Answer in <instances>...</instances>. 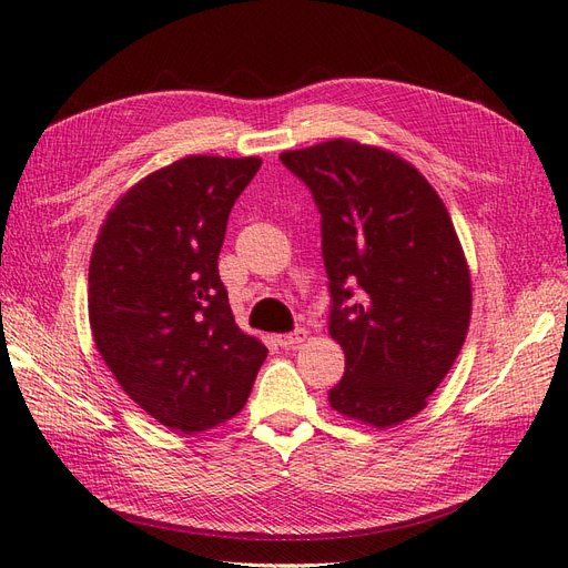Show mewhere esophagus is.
<instances>
[{"label": "esophagus", "instance_id": "esophagus-1", "mask_svg": "<svg viewBox=\"0 0 568 568\" xmlns=\"http://www.w3.org/2000/svg\"><path fill=\"white\" fill-rule=\"evenodd\" d=\"M305 338H307V332L305 329H296V332L280 336L277 341H280V346H284V348H294V346H301Z\"/></svg>", "mask_w": 568, "mask_h": 568}]
</instances>
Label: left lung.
Listing matches in <instances>:
<instances>
[{"label": "left lung", "instance_id": "8db88e82", "mask_svg": "<svg viewBox=\"0 0 568 568\" xmlns=\"http://www.w3.org/2000/svg\"><path fill=\"white\" fill-rule=\"evenodd\" d=\"M280 159L322 213L329 334L346 353L329 405L382 432L403 424L426 407L469 332L471 274L450 213L419 170L384 146L338 136Z\"/></svg>", "mask_w": 568, "mask_h": 568}]
</instances>
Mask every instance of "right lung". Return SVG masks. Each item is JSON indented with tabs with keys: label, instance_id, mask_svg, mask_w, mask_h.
Here are the masks:
<instances>
[{
	"label": "right lung",
	"instance_id": "right-lung-1",
	"mask_svg": "<svg viewBox=\"0 0 568 568\" xmlns=\"http://www.w3.org/2000/svg\"><path fill=\"white\" fill-rule=\"evenodd\" d=\"M261 163L184 156L132 184L99 227L94 346L130 398L173 432H209L239 415L267 357L236 326L217 274L230 211Z\"/></svg>",
	"mask_w": 568,
	"mask_h": 568
}]
</instances>
